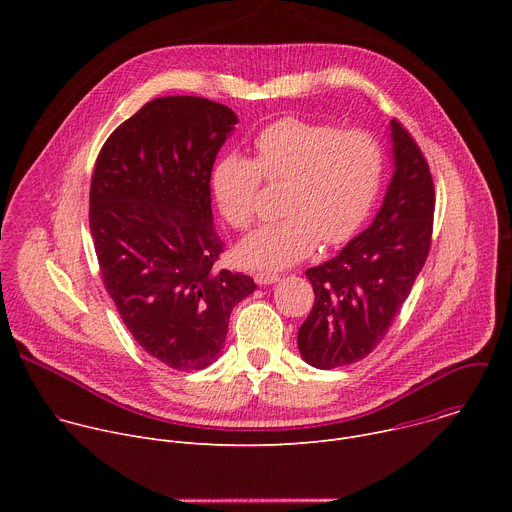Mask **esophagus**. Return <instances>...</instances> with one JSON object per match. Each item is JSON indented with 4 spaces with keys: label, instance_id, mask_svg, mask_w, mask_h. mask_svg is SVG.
Here are the masks:
<instances>
[{
    "label": "esophagus",
    "instance_id": "34e87169",
    "mask_svg": "<svg viewBox=\"0 0 512 512\" xmlns=\"http://www.w3.org/2000/svg\"><path fill=\"white\" fill-rule=\"evenodd\" d=\"M253 279L259 285H271V283L279 281V275L277 273H269V271H257V273H253Z\"/></svg>",
    "mask_w": 512,
    "mask_h": 512
}]
</instances>
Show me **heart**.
Returning a JSON list of instances; mask_svg holds the SVG:
<instances>
[{"mask_svg": "<svg viewBox=\"0 0 512 512\" xmlns=\"http://www.w3.org/2000/svg\"><path fill=\"white\" fill-rule=\"evenodd\" d=\"M385 158L379 141L358 129L285 117L253 139V160L227 154L212 168L210 186L227 223L247 231L259 212L261 178L285 184L283 218L247 237L237 255L249 267L285 269L322 241H348L381 190Z\"/></svg>", "mask_w": 512, "mask_h": 512, "instance_id": "heart-1", "label": "heart"}]
</instances>
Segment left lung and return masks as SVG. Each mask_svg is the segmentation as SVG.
<instances>
[{"mask_svg": "<svg viewBox=\"0 0 512 512\" xmlns=\"http://www.w3.org/2000/svg\"><path fill=\"white\" fill-rule=\"evenodd\" d=\"M395 172L369 229L306 271L314 308L298 330L302 358L330 371L369 356L385 338L427 259L435 190L415 139L391 121Z\"/></svg>", "mask_w": 512, "mask_h": 512, "instance_id": "obj_1", "label": "left lung"}]
</instances>
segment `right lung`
Returning <instances> with one entry per match:
<instances>
[{"instance_id": "add662e5", "label": "right lung", "mask_w": 512, "mask_h": 512, "mask_svg": "<svg viewBox=\"0 0 512 512\" xmlns=\"http://www.w3.org/2000/svg\"><path fill=\"white\" fill-rule=\"evenodd\" d=\"M239 123L221 103L160 97L105 141L91 180L89 227L107 294L135 342L176 371L221 352L249 275L216 269L223 241L210 172Z\"/></svg>"}]
</instances>
